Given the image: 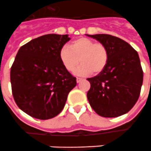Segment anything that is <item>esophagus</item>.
Returning a JSON list of instances; mask_svg holds the SVG:
<instances>
[{
	"label": "esophagus",
	"mask_w": 151,
	"mask_h": 151,
	"mask_svg": "<svg viewBox=\"0 0 151 151\" xmlns=\"http://www.w3.org/2000/svg\"><path fill=\"white\" fill-rule=\"evenodd\" d=\"M76 81H77L78 83H79V82H81V81H83V79L81 78H76Z\"/></svg>",
	"instance_id": "1"
}]
</instances>
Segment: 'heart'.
I'll list each match as a JSON object with an SVG mask.
<instances>
[{
	"label": "heart",
	"mask_w": 151,
	"mask_h": 151,
	"mask_svg": "<svg viewBox=\"0 0 151 151\" xmlns=\"http://www.w3.org/2000/svg\"><path fill=\"white\" fill-rule=\"evenodd\" d=\"M59 59L68 71L72 72L81 61V65L75 70V74L86 76L98 74L103 71L109 61V51L105 45L96 43L88 37L75 39L59 51Z\"/></svg>",
	"instance_id": "heart-1"
}]
</instances>
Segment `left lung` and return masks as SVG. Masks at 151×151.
I'll use <instances>...</instances> for the list:
<instances>
[{
  "instance_id": "obj_1",
  "label": "left lung",
  "mask_w": 151,
  "mask_h": 151,
  "mask_svg": "<svg viewBox=\"0 0 151 151\" xmlns=\"http://www.w3.org/2000/svg\"><path fill=\"white\" fill-rule=\"evenodd\" d=\"M88 37L105 45L109 51L106 69L90 81L87 98L98 115L116 118L127 114L138 101L143 72L137 51L127 41L109 34Z\"/></svg>"
}]
</instances>
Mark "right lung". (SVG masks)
Here are the masks:
<instances>
[{
	"instance_id": "add662e5",
	"label": "right lung",
	"mask_w": 151,
	"mask_h": 151,
	"mask_svg": "<svg viewBox=\"0 0 151 151\" xmlns=\"http://www.w3.org/2000/svg\"><path fill=\"white\" fill-rule=\"evenodd\" d=\"M68 34H46L20 48L10 71L13 96L18 107L33 118L46 120L63 110L76 78L59 59Z\"/></svg>"
}]
</instances>
